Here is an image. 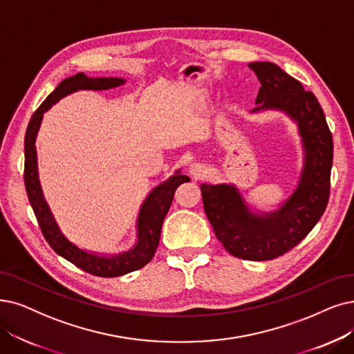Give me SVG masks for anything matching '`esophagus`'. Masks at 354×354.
Here are the masks:
<instances>
[{"mask_svg":"<svg viewBox=\"0 0 354 354\" xmlns=\"http://www.w3.org/2000/svg\"><path fill=\"white\" fill-rule=\"evenodd\" d=\"M206 167L203 165V164H201V162H193L192 165H190V168H189V173H190V176L192 177H194V178H202V177H205L206 176Z\"/></svg>","mask_w":354,"mask_h":354,"instance_id":"esophagus-1","label":"esophagus"}]
</instances>
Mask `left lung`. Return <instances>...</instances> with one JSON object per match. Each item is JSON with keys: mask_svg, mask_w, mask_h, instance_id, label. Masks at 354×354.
<instances>
[{"mask_svg": "<svg viewBox=\"0 0 354 354\" xmlns=\"http://www.w3.org/2000/svg\"><path fill=\"white\" fill-rule=\"evenodd\" d=\"M261 87L252 113L274 109L298 124L304 169L298 187L276 212L256 214L231 185H202L206 216L225 250L243 260L264 261L298 245L322 216L330 197L333 135L314 93L272 62H251Z\"/></svg>", "mask_w": 354, "mask_h": 354, "instance_id": "8db88e82", "label": "left lung"}]
</instances>
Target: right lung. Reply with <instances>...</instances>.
I'll return each instance as SVG.
<instances>
[{
	"label": "right lung",
	"mask_w": 354,
	"mask_h": 354,
	"mask_svg": "<svg viewBox=\"0 0 354 354\" xmlns=\"http://www.w3.org/2000/svg\"><path fill=\"white\" fill-rule=\"evenodd\" d=\"M123 82V78H90L82 73L64 80L33 113L24 136V185L41 234L56 254L75 264L81 270L98 277L123 276L138 270L152 260L160 244L161 226L169 206L173 203L174 193L180 185L190 181V178L180 174V171H176L174 176L161 183L148 194L138 215V241L133 248L116 254V256H98V254L78 248L61 232L45 201L44 193H41L35 142L44 113L56 102H59L62 97L78 90L115 88L122 86Z\"/></svg>",
	"instance_id": "right-lung-1"
}]
</instances>
